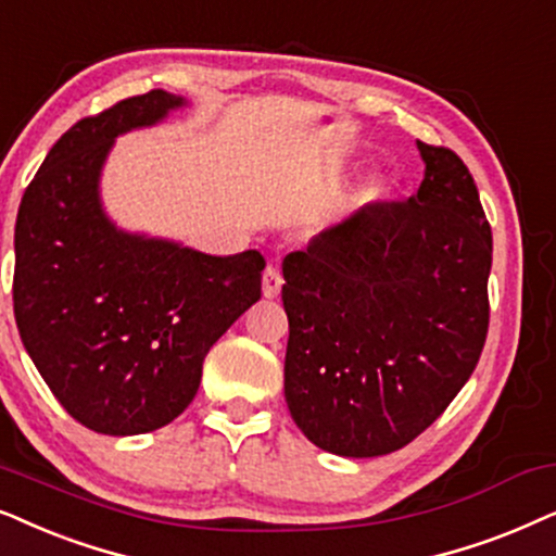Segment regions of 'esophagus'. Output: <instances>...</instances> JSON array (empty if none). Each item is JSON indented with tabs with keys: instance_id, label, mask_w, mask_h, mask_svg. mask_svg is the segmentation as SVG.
I'll return each instance as SVG.
<instances>
[{
	"instance_id": "obj_1",
	"label": "esophagus",
	"mask_w": 556,
	"mask_h": 556,
	"mask_svg": "<svg viewBox=\"0 0 556 556\" xmlns=\"http://www.w3.org/2000/svg\"><path fill=\"white\" fill-rule=\"evenodd\" d=\"M282 274H279L277 266H266L262 274V294L266 300H274L279 292H282Z\"/></svg>"
}]
</instances>
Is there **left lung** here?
<instances>
[{"mask_svg":"<svg viewBox=\"0 0 556 556\" xmlns=\"http://www.w3.org/2000/svg\"><path fill=\"white\" fill-rule=\"evenodd\" d=\"M406 203L364 205L285 258V399L325 453L389 455L453 402L483 351L493 236L445 147L417 142Z\"/></svg>","mask_w":556,"mask_h":556,"instance_id":"1","label":"left lung"}]
</instances>
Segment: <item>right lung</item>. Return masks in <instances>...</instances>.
<instances>
[{"mask_svg":"<svg viewBox=\"0 0 556 556\" xmlns=\"http://www.w3.org/2000/svg\"><path fill=\"white\" fill-rule=\"evenodd\" d=\"M188 106L150 91L80 118L22 195L14 320L63 409L93 432L165 427L198 394L213 343L262 298L264 256H213L118 228L101 201L116 137Z\"/></svg>","mask_w":556,"mask_h":556,"instance_id":"1","label":"right lung"}]
</instances>
